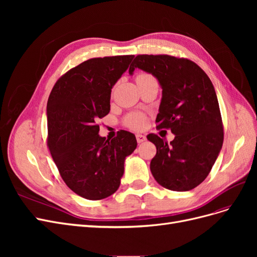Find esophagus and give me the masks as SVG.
I'll return each instance as SVG.
<instances>
[{"label":"esophagus","mask_w":257,"mask_h":257,"mask_svg":"<svg viewBox=\"0 0 257 257\" xmlns=\"http://www.w3.org/2000/svg\"><path fill=\"white\" fill-rule=\"evenodd\" d=\"M136 139H137V143L138 144H142V143H144L145 141H146V136L145 135H142V134H137L136 135Z\"/></svg>","instance_id":"1"}]
</instances>
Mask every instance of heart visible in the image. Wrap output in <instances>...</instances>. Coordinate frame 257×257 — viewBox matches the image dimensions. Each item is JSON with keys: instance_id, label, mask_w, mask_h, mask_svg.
Returning a JSON list of instances; mask_svg holds the SVG:
<instances>
[{"instance_id": "obj_1", "label": "heart", "mask_w": 257, "mask_h": 257, "mask_svg": "<svg viewBox=\"0 0 257 257\" xmlns=\"http://www.w3.org/2000/svg\"><path fill=\"white\" fill-rule=\"evenodd\" d=\"M144 75H148V74L142 73V74H138L137 77H141ZM123 123H124V125L132 128V130H143L147 125V119L143 113L131 112L125 116V118H124Z\"/></svg>"}]
</instances>
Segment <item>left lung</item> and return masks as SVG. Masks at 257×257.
<instances>
[{
	"label": "left lung",
	"instance_id": "1",
	"mask_svg": "<svg viewBox=\"0 0 257 257\" xmlns=\"http://www.w3.org/2000/svg\"><path fill=\"white\" fill-rule=\"evenodd\" d=\"M157 77L162 91L157 127L170 130L168 144L157 134L147 138L157 147L150 169L163 188L184 192L196 188L211 170L224 139L213 84L196 63L168 54H138L131 64Z\"/></svg>",
	"mask_w": 257,
	"mask_h": 257
}]
</instances>
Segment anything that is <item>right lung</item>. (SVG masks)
Listing matches in <instances>:
<instances>
[{
	"label": "right lung",
	"instance_id": "1",
	"mask_svg": "<svg viewBox=\"0 0 257 257\" xmlns=\"http://www.w3.org/2000/svg\"><path fill=\"white\" fill-rule=\"evenodd\" d=\"M133 58L84 61L62 75L50 92L47 146L63 181L85 199H103L118 190L124 160L137 147L134 134L120 131L108 141L96 124L109 112L111 89Z\"/></svg>",
	"mask_w": 257,
	"mask_h": 257
}]
</instances>
